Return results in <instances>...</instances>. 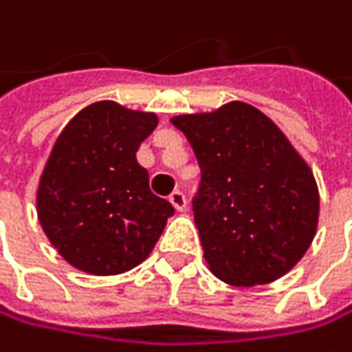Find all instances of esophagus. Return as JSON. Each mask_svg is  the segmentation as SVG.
<instances>
[{
    "label": "esophagus",
    "instance_id": "esophagus-1",
    "mask_svg": "<svg viewBox=\"0 0 352 352\" xmlns=\"http://www.w3.org/2000/svg\"><path fill=\"white\" fill-rule=\"evenodd\" d=\"M168 202L175 206V210H179V212H184L186 208H188V200H186V196H184V192H173L170 196H168Z\"/></svg>",
    "mask_w": 352,
    "mask_h": 352
}]
</instances>
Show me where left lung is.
Listing matches in <instances>:
<instances>
[{
  "instance_id": "1",
  "label": "left lung",
  "mask_w": 352,
  "mask_h": 352,
  "mask_svg": "<svg viewBox=\"0 0 352 352\" xmlns=\"http://www.w3.org/2000/svg\"><path fill=\"white\" fill-rule=\"evenodd\" d=\"M170 123L202 168L194 221L212 274L233 287L285 276L318 231L320 194L309 164L270 117L241 100Z\"/></svg>"
}]
</instances>
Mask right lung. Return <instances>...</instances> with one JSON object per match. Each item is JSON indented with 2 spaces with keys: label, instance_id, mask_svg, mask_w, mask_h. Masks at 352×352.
I'll list each match as a JSON object with an SVG mask.
<instances>
[{
  "label": "right lung",
  "instance_id": "obj_1",
  "mask_svg": "<svg viewBox=\"0 0 352 352\" xmlns=\"http://www.w3.org/2000/svg\"><path fill=\"white\" fill-rule=\"evenodd\" d=\"M158 117L113 100L84 107L59 133L36 190L38 223L74 268L121 274L142 264L175 208L154 196L140 144Z\"/></svg>",
  "mask_w": 352,
  "mask_h": 352
}]
</instances>
